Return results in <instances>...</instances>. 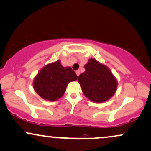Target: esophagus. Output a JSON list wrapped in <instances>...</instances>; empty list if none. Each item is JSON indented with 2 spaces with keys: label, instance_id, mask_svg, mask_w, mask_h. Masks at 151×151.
Segmentation results:
<instances>
[{
  "label": "esophagus",
  "instance_id": "34e87169",
  "mask_svg": "<svg viewBox=\"0 0 151 151\" xmlns=\"http://www.w3.org/2000/svg\"><path fill=\"white\" fill-rule=\"evenodd\" d=\"M76 73H77V76H79V74H80V71H79V70H77V71H76Z\"/></svg>",
  "mask_w": 151,
  "mask_h": 151
}]
</instances>
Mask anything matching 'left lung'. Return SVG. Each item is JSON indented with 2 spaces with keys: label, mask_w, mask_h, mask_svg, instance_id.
<instances>
[{
  "label": "left lung",
  "mask_w": 151,
  "mask_h": 151,
  "mask_svg": "<svg viewBox=\"0 0 151 151\" xmlns=\"http://www.w3.org/2000/svg\"><path fill=\"white\" fill-rule=\"evenodd\" d=\"M85 72L78 77L83 94L96 103L106 101L114 95L117 83L110 70L95 59L84 66Z\"/></svg>",
  "instance_id": "8db88e82"
}]
</instances>
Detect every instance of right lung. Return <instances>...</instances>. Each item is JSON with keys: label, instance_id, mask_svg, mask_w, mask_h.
Returning <instances> with one entry per match:
<instances>
[{"label": "right lung", "instance_id": "obj_1", "mask_svg": "<svg viewBox=\"0 0 151 151\" xmlns=\"http://www.w3.org/2000/svg\"><path fill=\"white\" fill-rule=\"evenodd\" d=\"M77 75L71 68H64L57 61L46 65L34 81V90L43 99L54 101L65 93L70 81H75Z\"/></svg>", "mask_w": 151, "mask_h": 151}]
</instances>
